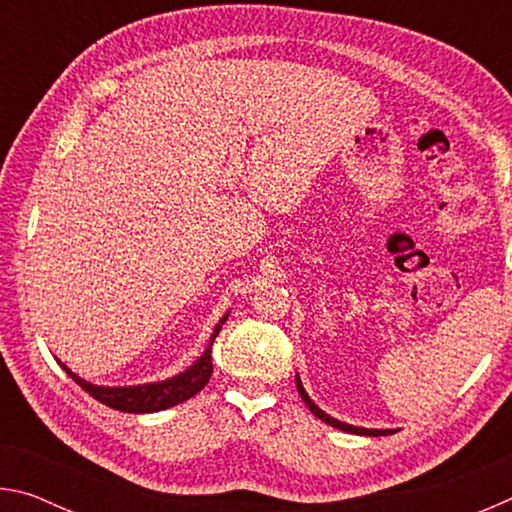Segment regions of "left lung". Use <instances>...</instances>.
Instances as JSON below:
<instances>
[{
  "label": "left lung",
  "mask_w": 512,
  "mask_h": 512,
  "mask_svg": "<svg viewBox=\"0 0 512 512\" xmlns=\"http://www.w3.org/2000/svg\"><path fill=\"white\" fill-rule=\"evenodd\" d=\"M296 386H298V393H300V397H302V402L307 404V409L316 415V418H320L323 422H327V424H332V427H336V429H341V431H348V433H357V436H388V433H393L391 429H361V427H352V424H345V422H341V420H334V418H329L327 413H323L318 409V406L309 400V395L305 393V388H302V384H300V377H296Z\"/></svg>",
  "instance_id": "1"
}]
</instances>
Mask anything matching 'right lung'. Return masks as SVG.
<instances>
[{
    "mask_svg": "<svg viewBox=\"0 0 512 512\" xmlns=\"http://www.w3.org/2000/svg\"><path fill=\"white\" fill-rule=\"evenodd\" d=\"M228 320V314L221 318V323L214 327L212 341L219 334L221 325ZM212 341L207 345V350L201 354L192 368L185 370L183 375L171 377L167 381H158V384H144V386H128V388H108V386H94L90 381H85L81 377H76L72 370L65 368L69 377H72L76 384H79L85 393H90L94 400H99L101 404L110 406V409L124 411V413H153V411H162L169 409V406H176L180 402L194 397L201 388H205L207 381L212 377Z\"/></svg>",
    "mask_w": 512,
    "mask_h": 512,
    "instance_id": "add662e5",
    "label": "right lung"
}]
</instances>
